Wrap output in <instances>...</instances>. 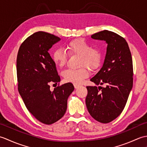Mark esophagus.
Wrapping results in <instances>:
<instances>
[{
    "label": "esophagus",
    "instance_id": "obj_1",
    "mask_svg": "<svg viewBox=\"0 0 147 147\" xmlns=\"http://www.w3.org/2000/svg\"><path fill=\"white\" fill-rule=\"evenodd\" d=\"M74 88H79V87H80V85H77V84H74Z\"/></svg>",
    "mask_w": 147,
    "mask_h": 147
}]
</instances>
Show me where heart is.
<instances>
[{
    "label": "heart",
    "mask_w": 147,
    "mask_h": 147,
    "mask_svg": "<svg viewBox=\"0 0 147 147\" xmlns=\"http://www.w3.org/2000/svg\"><path fill=\"white\" fill-rule=\"evenodd\" d=\"M68 54L80 55L79 65L82 67L78 69H68L62 73L64 80L74 84H80L89 76L88 69L95 70L101 64L102 53L100 49L92 48L91 45L83 39H76L69 42L65 47ZM52 60L59 67L66 64L67 54L62 49H55L52 55ZM86 67L85 68V67Z\"/></svg>",
    "instance_id": "b5f03b06"
}]
</instances>
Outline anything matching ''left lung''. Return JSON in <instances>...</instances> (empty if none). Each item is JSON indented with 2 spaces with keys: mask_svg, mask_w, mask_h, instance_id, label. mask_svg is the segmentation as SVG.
<instances>
[{
  "mask_svg": "<svg viewBox=\"0 0 147 147\" xmlns=\"http://www.w3.org/2000/svg\"><path fill=\"white\" fill-rule=\"evenodd\" d=\"M91 37L107 43L103 66L90 80L96 85L105 86H86V105L93 118L100 123H108L123 112L132 89L131 54L126 40L114 32L104 30Z\"/></svg>",
  "mask_w": 147,
  "mask_h": 147,
  "instance_id": "left-lung-1",
  "label": "left lung"
}]
</instances>
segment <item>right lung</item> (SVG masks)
I'll use <instances>...</instances> for the list:
<instances>
[{"label": "right lung", "mask_w": 147, "mask_h": 147, "mask_svg": "<svg viewBox=\"0 0 147 147\" xmlns=\"http://www.w3.org/2000/svg\"><path fill=\"white\" fill-rule=\"evenodd\" d=\"M60 40L51 33L36 32L21 43L17 55L19 93L28 111L45 124L63 117L67 98L74 89L73 84L67 83H59L53 92L50 90V84H57L61 78L49 50Z\"/></svg>", "instance_id": "1"}]
</instances>
